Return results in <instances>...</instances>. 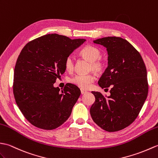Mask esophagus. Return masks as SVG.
<instances>
[{
    "mask_svg": "<svg viewBox=\"0 0 158 158\" xmlns=\"http://www.w3.org/2000/svg\"><path fill=\"white\" fill-rule=\"evenodd\" d=\"M80 91H81V94H85V93H87V91L86 90H84V89H80Z\"/></svg>",
    "mask_w": 158,
    "mask_h": 158,
    "instance_id": "1",
    "label": "esophagus"
}]
</instances>
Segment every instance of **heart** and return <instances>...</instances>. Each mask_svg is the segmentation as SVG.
<instances>
[{"label": "heart", "mask_w": 158, "mask_h": 158, "mask_svg": "<svg viewBox=\"0 0 158 158\" xmlns=\"http://www.w3.org/2000/svg\"><path fill=\"white\" fill-rule=\"evenodd\" d=\"M84 58L90 62V69L93 70L97 73H100L103 71L105 67V62L100 57L101 51L93 45H87L84 47L80 52ZM74 60L72 55L66 57L64 65L65 68L68 72H72L73 69ZM94 80V76L92 73L89 74H76L70 78L69 81L73 85L81 87L82 89H87L90 86L91 83Z\"/></svg>", "instance_id": "heart-1"}]
</instances>
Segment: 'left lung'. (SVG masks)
Returning <instances> with one entry per match:
<instances>
[{
    "instance_id": "1",
    "label": "left lung",
    "mask_w": 158,
    "mask_h": 158,
    "mask_svg": "<svg viewBox=\"0 0 158 158\" xmlns=\"http://www.w3.org/2000/svg\"><path fill=\"white\" fill-rule=\"evenodd\" d=\"M107 48L108 65L98 84L110 86V95L92 91L95 101L90 109L95 123L107 132H116L131 124L148 94L147 69L141 55L120 37L108 36L93 41Z\"/></svg>"
}]
</instances>
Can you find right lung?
<instances>
[{
    "label": "right lung",
    "instance_id": "right-lung-1",
    "mask_svg": "<svg viewBox=\"0 0 158 158\" xmlns=\"http://www.w3.org/2000/svg\"><path fill=\"white\" fill-rule=\"evenodd\" d=\"M85 41L49 34L29 42L21 51L14 69L13 94L22 114L34 127L55 129L71 115L80 90L68 83L60 92L53 84L65 71L66 57Z\"/></svg>",
    "mask_w": 158,
    "mask_h": 158
}]
</instances>
